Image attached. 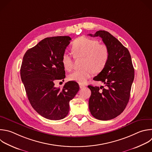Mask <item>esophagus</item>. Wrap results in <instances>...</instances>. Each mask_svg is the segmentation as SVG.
Here are the masks:
<instances>
[{
    "label": "esophagus",
    "instance_id": "obj_1",
    "mask_svg": "<svg viewBox=\"0 0 152 152\" xmlns=\"http://www.w3.org/2000/svg\"><path fill=\"white\" fill-rule=\"evenodd\" d=\"M79 87H80V89H82V88H85V85H82V84H79Z\"/></svg>",
    "mask_w": 152,
    "mask_h": 152
}]
</instances>
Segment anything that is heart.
<instances>
[{
  "label": "heart",
  "instance_id": "1",
  "mask_svg": "<svg viewBox=\"0 0 152 152\" xmlns=\"http://www.w3.org/2000/svg\"><path fill=\"white\" fill-rule=\"evenodd\" d=\"M72 50L76 58H83L81 70H75L70 73V80L80 83H85L90 78L94 71H102L106 65L110 56L109 48L104 44L99 43L96 39L86 37H80L73 43ZM62 63L64 69L71 70L73 67V58L72 54L66 52L62 56Z\"/></svg>",
  "mask_w": 152,
  "mask_h": 152
}]
</instances>
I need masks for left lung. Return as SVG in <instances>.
I'll list each match as a JSON object with an SVG mask.
<instances>
[{
	"label": "left lung",
	"instance_id": "8db88e82",
	"mask_svg": "<svg viewBox=\"0 0 152 152\" xmlns=\"http://www.w3.org/2000/svg\"><path fill=\"white\" fill-rule=\"evenodd\" d=\"M88 35L102 37L110 51L106 65L93 79L103 82L105 88L88 86L91 91L89 109L95 118L110 120L121 115L129 102L134 79L131 55L128 49L108 31L99 30L94 34ZM100 88L102 90L100 91Z\"/></svg>",
	"mask_w": 152,
	"mask_h": 152
}]
</instances>
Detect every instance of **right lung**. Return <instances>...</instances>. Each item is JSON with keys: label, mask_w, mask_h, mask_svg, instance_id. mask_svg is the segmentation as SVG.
Segmentation results:
<instances>
[{"label": "right lung", "mask_w": 152, "mask_h": 152, "mask_svg": "<svg viewBox=\"0 0 152 152\" xmlns=\"http://www.w3.org/2000/svg\"><path fill=\"white\" fill-rule=\"evenodd\" d=\"M72 39L69 36L46 37L25 53L20 69L21 80L33 108L50 120L64 118L69 102L79 90L75 81L66 83L63 89L54 81L65 78L61 58Z\"/></svg>", "instance_id": "add662e5"}]
</instances>
